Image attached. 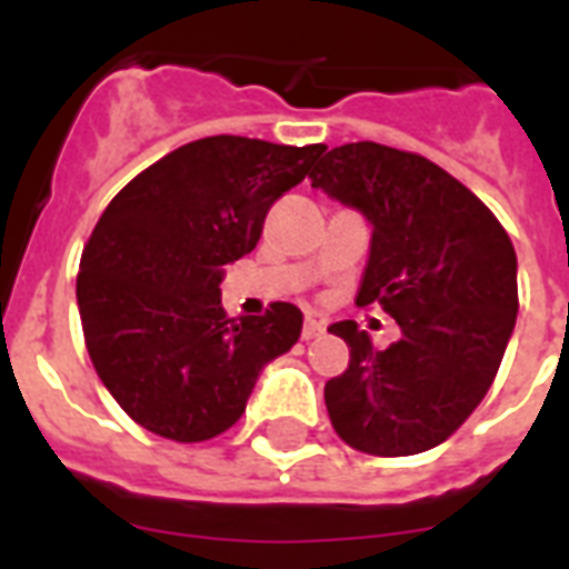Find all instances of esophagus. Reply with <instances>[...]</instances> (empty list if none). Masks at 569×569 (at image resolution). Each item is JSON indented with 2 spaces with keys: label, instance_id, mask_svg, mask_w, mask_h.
<instances>
[{
  "label": "esophagus",
  "instance_id": "esophagus-1",
  "mask_svg": "<svg viewBox=\"0 0 569 569\" xmlns=\"http://www.w3.org/2000/svg\"><path fill=\"white\" fill-rule=\"evenodd\" d=\"M325 333V321H316V319H307L303 321V330H301V337L303 339H316Z\"/></svg>",
  "mask_w": 569,
  "mask_h": 569
}]
</instances>
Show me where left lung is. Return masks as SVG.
<instances>
[{"instance_id":"obj_1","label":"left lung","mask_w":569,"mask_h":569,"mask_svg":"<svg viewBox=\"0 0 569 569\" xmlns=\"http://www.w3.org/2000/svg\"><path fill=\"white\" fill-rule=\"evenodd\" d=\"M310 180L372 223L357 307L380 303L401 328L375 351L357 321L330 325L351 348L346 372L325 383L330 422L378 458L433 449L481 405L502 363L520 310L511 239L463 182L396 147H333Z\"/></svg>"}]
</instances>
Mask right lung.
<instances>
[{"label":"right lung","mask_w":569,"mask_h":569,"mask_svg":"<svg viewBox=\"0 0 569 569\" xmlns=\"http://www.w3.org/2000/svg\"><path fill=\"white\" fill-rule=\"evenodd\" d=\"M321 150L200 138L106 206L84 244L76 301L93 369L141 428L177 442L212 440L239 422L262 366L298 342L295 303L227 319L221 266L257 248L271 203Z\"/></svg>","instance_id":"1"}]
</instances>
